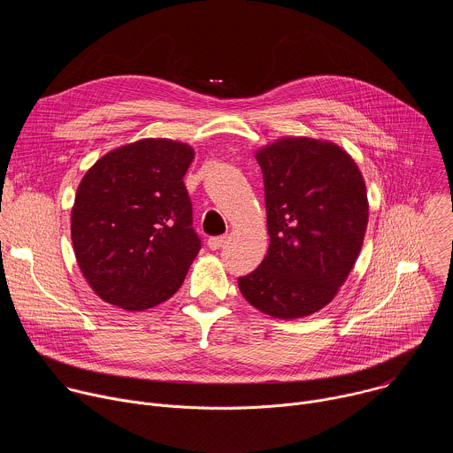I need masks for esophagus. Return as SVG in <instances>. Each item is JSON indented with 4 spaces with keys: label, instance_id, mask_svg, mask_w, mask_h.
Instances as JSON below:
<instances>
[{
    "label": "esophagus",
    "instance_id": "1",
    "mask_svg": "<svg viewBox=\"0 0 453 453\" xmlns=\"http://www.w3.org/2000/svg\"><path fill=\"white\" fill-rule=\"evenodd\" d=\"M226 240H227L226 234H222V236H211V238L208 240V247H210L211 250H217V249H220V247L226 243Z\"/></svg>",
    "mask_w": 453,
    "mask_h": 453
}]
</instances>
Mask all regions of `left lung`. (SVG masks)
Listing matches in <instances>:
<instances>
[{
	"mask_svg": "<svg viewBox=\"0 0 453 453\" xmlns=\"http://www.w3.org/2000/svg\"><path fill=\"white\" fill-rule=\"evenodd\" d=\"M256 159L271 245L238 287L267 315L306 317L335 297L357 262L369 217L365 182L341 147L311 138L278 140Z\"/></svg>",
	"mask_w": 453,
	"mask_h": 453,
	"instance_id": "8db88e82",
	"label": "left lung"
}]
</instances>
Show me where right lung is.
I'll use <instances>...</instances> for the list:
<instances>
[{"instance_id":"right-lung-1","label":"right lung","mask_w":453,"mask_h":453,"mask_svg":"<svg viewBox=\"0 0 453 453\" xmlns=\"http://www.w3.org/2000/svg\"><path fill=\"white\" fill-rule=\"evenodd\" d=\"M193 149L140 140L98 159L79 184L72 240L91 288L125 310L172 297L201 250L184 173Z\"/></svg>"}]
</instances>
